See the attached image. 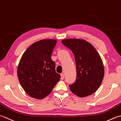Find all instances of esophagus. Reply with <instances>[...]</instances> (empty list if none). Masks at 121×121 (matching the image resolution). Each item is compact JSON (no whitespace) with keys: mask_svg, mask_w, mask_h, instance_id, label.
Listing matches in <instances>:
<instances>
[{"mask_svg":"<svg viewBox=\"0 0 121 121\" xmlns=\"http://www.w3.org/2000/svg\"><path fill=\"white\" fill-rule=\"evenodd\" d=\"M60 79L61 80H63L64 79V75L63 74V73H61L60 74Z\"/></svg>","mask_w":121,"mask_h":121,"instance_id":"1","label":"esophagus"}]
</instances>
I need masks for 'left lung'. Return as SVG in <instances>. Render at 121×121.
<instances>
[{"label": "left lung", "mask_w": 121, "mask_h": 121, "mask_svg": "<svg viewBox=\"0 0 121 121\" xmlns=\"http://www.w3.org/2000/svg\"><path fill=\"white\" fill-rule=\"evenodd\" d=\"M61 42L75 56L77 76L75 82L69 86L71 91L81 98L92 95L99 88L104 77V66L100 55L85 40L69 39Z\"/></svg>", "instance_id": "obj_1"}]
</instances>
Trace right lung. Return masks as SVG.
Listing matches in <instances>:
<instances>
[{
	"label": "right lung",
	"mask_w": 121,
	"mask_h": 121,
	"mask_svg": "<svg viewBox=\"0 0 121 121\" xmlns=\"http://www.w3.org/2000/svg\"><path fill=\"white\" fill-rule=\"evenodd\" d=\"M57 41L42 40L34 43L22 56L17 69L21 86L30 97L42 99L53 90L60 76L51 58Z\"/></svg>",
	"instance_id": "1"
}]
</instances>
